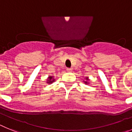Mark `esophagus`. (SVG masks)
<instances>
[{"label":"esophagus","mask_w":132,"mask_h":132,"mask_svg":"<svg viewBox=\"0 0 132 132\" xmlns=\"http://www.w3.org/2000/svg\"><path fill=\"white\" fill-rule=\"evenodd\" d=\"M67 72H71L72 71V69L71 68H67Z\"/></svg>","instance_id":"34e87169"}]
</instances>
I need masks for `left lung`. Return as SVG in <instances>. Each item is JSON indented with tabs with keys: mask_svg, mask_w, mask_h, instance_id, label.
<instances>
[{
	"mask_svg": "<svg viewBox=\"0 0 132 132\" xmlns=\"http://www.w3.org/2000/svg\"><path fill=\"white\" fill-rule=\"evenodd\" d=\"M84 79H85V80H84L83 79V82H85V85H88V84H89V79H88V77H87L84 78Z\"/></svg>",
	"mask_w": 132,
	"mask_h": 132,
	"instance_id": "1",
	"label": "left lung"
}]
</instances>
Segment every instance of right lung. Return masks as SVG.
Masks as SVG:
<instances>
[{
	"label": "right lung",
	"instance_id": "add662e5",
	"mask_svg": "<svg viewBox=\"0 0 132 132\" xmlns=\"http://www.w3.org/2000/svg\"><path fill=\"white\" fill-rule=\"evenodd\" d=\"M54 81H55V79L54 78V76H49L47 79V84H50L53 83Z\"/></svg>",
	"mask_w": 132,
	"mask_h": 132
}]
</instances>
